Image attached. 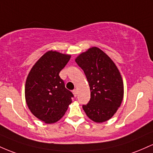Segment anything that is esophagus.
Here are the masks:
<instances>
[{"instance_id":"1","label":"esophagus","mask_w":153,"mask_h":153,"mask_svg":"<svg viewBox=\"0 0 153 153\" xmlns=\"http://www.w3.org/2000/svg\"><path fill=\"white\" fill-rule=\"evenodd\" d=\"M73 94H74V97H76V95H77V90H73Z\"/></svg>"}]
</instances>
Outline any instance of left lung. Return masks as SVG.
Returning a JSON list of instances; mask_svg holds the SVG:
<instances>
[{
    "label": "left lung",
    "instance_id": "left-lung-1",
    "mask_svg": "<svg viewBox=\"0 0 153 153\" xmlns=\"http://www.w3.org/2000/svg\"><path fill=\"white\" fill-rule=\"evenodd\" d=\"M83 70L90 89V100L83 105L87 116L97 123L108 121L121 105L123 83L114 61L97 47L82 53L75 59Z\"/></svg>",
    "mask_w": 153,
    "mask_h": 153
}]
</instances>
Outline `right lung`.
<instances>
[{
  "label": "right lung",
  "instance_id": "obj_1",
  "mask_svg": "<svg viewBox=\"0 0 153 153\" xmlns=\"http://www.w3.org/2000/svg\"><path fill=\"white\" fill-rule=\"evenodd\" d=\"M71 58L70 55L48 51L30 70L25 84V99L34 116L46 123L63 117L74 97L65 87L59 73Z\"/></svg>",
  "mask_w": 153,
  "mask_h": 153
}]
</instances>
